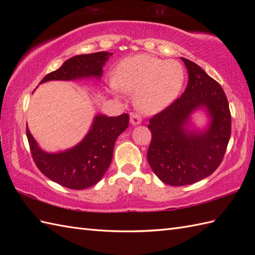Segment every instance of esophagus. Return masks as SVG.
Returning a JSON list of instances; mask_svg holds the SVG:
<instances>
[{
	"label": "esophagus",
	"instance_id": "34e87169",
	"mask_svg": "<svg viewBox=\"0 0 255 255\" xmlns=\"http://www.w3.org/2000/svg\"><path fill=\"white\" fill-rule=\"evenodd\" d=\"M141 121H142V118H141V116L139 115V114L132 113L130 115V123L132 125H139L140 123H141Z\"/></svg>",
	"mask_w": 255,
	"mask_h": 255
}]
</instances>
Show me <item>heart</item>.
<instances>
[{
	"label": "heart",
	"mask_w": 255,
	"mask_h": 255,
	"mask_svg": "<svg viewBox=\"0 0 255 255\" xmlns=\"http://www.w3.org/2000/svg\"><path fill=\"white\" fill-rule=\"evenodd\" d=\"M184 69L175 60H162L149 55L128 57L114 72L112 88L116 92H136L137 105L147 113H156L169 106L180 94Z\"/></svg>",
	"instance_id": "heart-1"
}]
</instances>
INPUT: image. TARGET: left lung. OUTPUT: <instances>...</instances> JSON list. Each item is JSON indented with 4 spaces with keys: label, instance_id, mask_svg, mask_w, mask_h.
<instances>
[{
    "label": "left lung",
    "instance_id": "obj_1",
    "mask_svg": "<svg viewBox=\"0 0 255 255\" xmlns=\"http://www.w3.org/2000/svg\"><path fill=\"white\" fill-rule=\"evenodd\" d=\"M188 72L184 93L150 118L151 142L147 159L160 180L172 186L196 183L217 170L231 136V114L225 92L217 81L185 58ZM205 107L211 115L204 133L186 130L190 114Z\"/></svg>",
    "mask_w": 255,
    "mask_h": 255
}]
</instances>
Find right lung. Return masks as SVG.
<instances>
[{
	"label": "right lung",
	"mask_w": 255,
	"mask_h": 255,
	"mask_svg": "<svg viewBox=\"0 0 255 255\" xmlns=\"http://www.w3.org/2000/svg\"><path fill=\"white\" fill-rule=\"evenodd\" d=\"M112 53L106 51L79 55L68 59L56 71L48 73L40 83L51 80L101 78L103 66ZM128 114L117 117L97 115L90 132L74 148L60 153H47L38 147L28 128L27 139L32 160L38 169L51 181L71 189L93 186L111 165L117 137L127 129Z\"/></svg>",
	"instance_id": "obj_1"
}]
</instances>
